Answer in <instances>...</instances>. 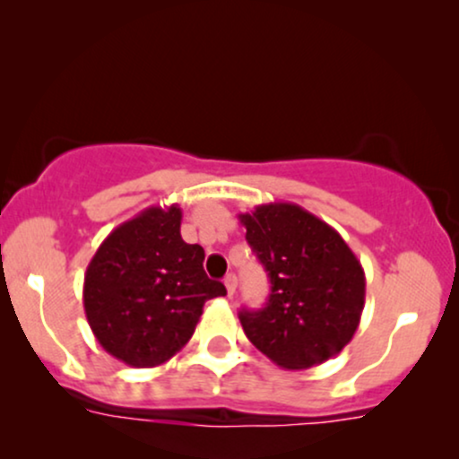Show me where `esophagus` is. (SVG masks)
<instances>
[{"instance_id": "1", "label": "esophagus", "mask_w": 459, "mask_h": 459, "mask_svg": "<svg viewBox=\"0 0 459 459\" xmlns=\"http://www.w3.org/2000/svg\"><path fill=\"white\" fill-rule=\"evenodd\" d=\"M223 282H225V287H228L230 296H234L236 287H238V279H236V274H228V276H225Z\"/></svg>"}]
</instances>
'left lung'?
<instances>
[{"label":"left lung","mask_w":459,"mask_h":459,"mask_svg":"<svg viewBox=\"0 0 459 459\" xmlns=\"http://www.w3.org/2000/svg\"><path fill=\"white\" fill-rule=\"evenodd\" d=\"M238 219L273 285L264 308L240 310L248 341L285 370L341 353L366 299L364 268L342 236L290 202L262 204Z\"/></svg>","instance_id":"1"}]
</instances>
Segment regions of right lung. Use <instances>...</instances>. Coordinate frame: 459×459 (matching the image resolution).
<instances>
[{
	"label": "right lung",
	"instance_id": "1",
	"mask_svg": "<svg viewBox=\"0 0 459 459\" xmlns=\"http://www.w3.org/2000/svg\"><path fill=\"white\" fill-rule=\"evenodd\" d=\"M183 211L149 206L101 242L84 273L82 304L101 349L155 368L194 336L206 299L225 296L204 273V248L180 236Z\"/></svg>",
	"mask_w": 459,
	"mask_h": 459
}]
</instances>
